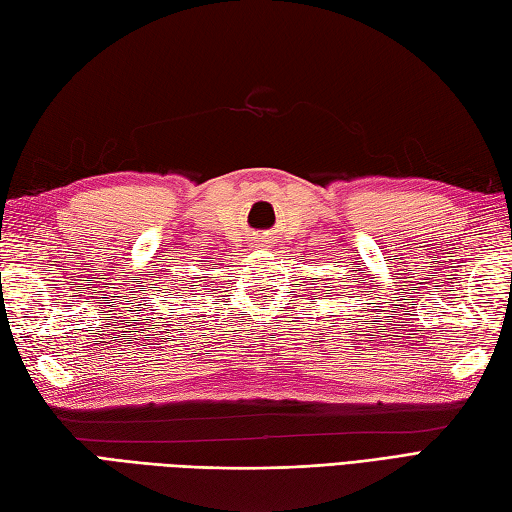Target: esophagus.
<instances>
[{"label": "esophagus", "instance_id": "1", "mask_svg": "<svg viewBox=\"0 0 512 512\" xmlns=\"http://www.w3.org/2000/svg\"><path fill=\"white\" fill-rule=\"evenodd\" d=\"M262 246H266V244H262Z\"/></svg>", "mask_w": 512, "mask_h": 512}]
</instances>
